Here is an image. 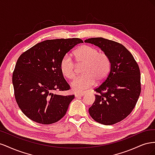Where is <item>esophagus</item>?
I'll list each match as a JSON object with an SVG mask.
<instances>
[{"instance_id": "obj_1", "label": "esophagus", "mask_w": 155, "mask_h": 155, "mask_svg": "<svg viewBox=\"0 0 155 155\" xmlns=\"http://www.w3.org/2000/svg\"><path fill=\"white\" fill-rule=\"evenodd\" d=\"M83 95H84L83 93H78V94H75V97H82Z\"/></svg>"}]
</instances>
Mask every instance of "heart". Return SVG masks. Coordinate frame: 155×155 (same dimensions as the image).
Returning a JSON list of instances; mask_svg holds the SVG:
<instances>
[{
    "instance_id": "heart-1",
    "label": "heart",
    "mask_w": 155,
    "mask_h": 155,
    "mask_svg": "<svg viewBox=\"0 0 155 155\" xmlns=\"http://www.w3.org/2000/svg\"><path fill=\"white\" fill-rule=\"evenodd\" d=\"M78 65H83V75L76 78L71 83L73 91L81 92L94 85L95 81L101 83L109 76L111 68V61L106 53L100 52L97 48L85 45L74 53ZM60 70L64 77L72 79L76 76V66L72 56L66 54L60 61Z\"/></svg>"
}]
</instances>
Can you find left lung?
Here are the masks:
<instances>
[{
	"label": "left lung",
	"mask_w": 155,
	"mask_h": 155,
	"mask_svg": "<svg viewBox=\"0 0 155 155\" xmlns=\"http://www.w3.org/2000/svg\"><path fill=\"white\" fill-rule=\"evenodd\" d=\"M85 42L98 46L111 61L109 76L94 89L98 94L89 108V114L100 124H115L130 114L138 100L141 92L138 64L130 51L117 42L102 37Z\"/></svg>",
	"instance_id": "left-lung-1"
}]
</instances>
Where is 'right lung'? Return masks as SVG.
<instances>
[{
	"label": "right lung",
	"instance_id": "obj_1",
	"mask_svg": "<svg viewBox=\"0 0 155 155\" xmlns=\"http://www.w3.org/2000/svg\"><path fill=\"white\" fill-rule=\"evenodd\" d=\"M79 38L46 40L32 46L18 58L13 72L14 94L28 118L41 124L57 122L66 114L74 95L61 96L70 85L60 70V61Z\"/></svg>",
	"mask_w": 155,
	"mask_h": 155
}]
</instances>
